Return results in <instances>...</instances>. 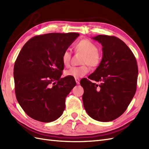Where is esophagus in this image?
<instances>
[{"mask_svg": "<svg viewBox=\"0 0 149 149\" xmlns=\"http://www.w3.org/2000/svg\"><path fill=\"white\" fill-rule=\"evenodd\" d=\"M75 81H76V83H77V84H79V83H80V79H79V78H75Z\"/></svg>", "mask_w": 149, "mask_h": 149, "instance_id": "34e87169", "label": "esophagus"}]
</instances>
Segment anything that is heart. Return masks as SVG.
<instances>
[{"label":"heart","instance_id":"heart-1","mask_svg":"<svg viewBox=\"0 0 149 149\" xmlns=\"http://www.w3.org/2000/svg\"><path fill=\"white\" fill-rule=\"evenodd\" d=\"M75 52L84 54L81 60L80 66H74L65 71V74L66 76L79 78L83 77L90 71L89 65L91 67H97L100 65L102 60L101 53L97 50V46L95 43L87 39H83L79 41L74 45ZM72 54L68 50H65L61 56V61L65 67H68L70 64Z\"/></svg>","mask_w":149,"mask_h":149}]
</instances>
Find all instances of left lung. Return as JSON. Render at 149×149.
Instances as JSON below:
<instances>
[{
    "mask_svg": "<svg viewBox=\"0 0 149 149\" xmlns=\"http://www.w3.org/2000/svg\"><path fill=\"white\" fill-rule=\"evenodd\" d=\"M102 45V59L88 79L100 81V85L86 78L80 81L84 89L83 105L91 118L110 122L127 109L136 91L137 61L128 46L113 36L93 38Z\"/></svg>",
    "mask_w": 149,
    "mask_h": 149,
    "instance_id": "8db88e82",
    "label": "left lung"
}]
</instances>
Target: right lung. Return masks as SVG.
<instances>
[{"label":"right lung","mask_w":149,"mask_h":149,"mask_svg":"<svg viewBox=\"0 0 149 149\" xmlns=\"http://www.w3.org/2000/svg\"><path fill=\"white\" fill-rule=\"evenodd\" d=\"M79 36L53 33L34 36L22 47L14 65L16 97L27 115L42 122L61 116L65 99L76 85L74 77L61 78L62 54Z\"/></svg>","instance_id":"1"}]
</instances>
